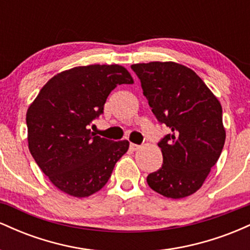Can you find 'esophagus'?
Segmentation results:
<instances>
[{
  "label": "esophagus",
  "instance_id": "obj_1",
  "mask_svg": "<svg viewBox=\"0 0 250 250\" xmlns=\"http://www.w3.org/2000/svg\"><path fill=\"white\" fill-rule=\"evenodd\" d=\"M129 148H130V150H137V149H140V146L139 145H135V143H130V146H129Z\"/></svg>",
  "mask_w": 250,
  "mask_h": 250
}]
</instances>
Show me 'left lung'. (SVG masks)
Instances as JSON below:
<instances>
[{
  "mask_svg": "<svg viewBox=\"0 0 250 250\" xmlns=\"http://www.w3.org/2000/svg\"><path fill=\"white\" fill-rule=\"evenodd\" d=\"M131 69L157 121L171 130L157 143L163 165L148 175V186L170 199L189 196L203 185L225 146L221 103L195 71L179 63H139Z\"/></svg>",
  "mask_w": 250,
  "mask_h": 250,
  "instance_id": "8db88e82",
  "label": "left lung"
}]
</instances>
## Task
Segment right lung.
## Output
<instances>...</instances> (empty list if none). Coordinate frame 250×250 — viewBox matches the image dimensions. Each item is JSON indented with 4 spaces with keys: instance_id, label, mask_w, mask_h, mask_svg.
<instances>
[{
    "instance_id": "add662e5",
    "label": "right lung",
    "mask_w": 250,
    "mask_h": 250,
    "mask_svg": "<svg viewBox=\"0 0 250 250\" xmlns=\"http://www.w3.org/2000/svg\"><path fill=\"white\" fill-rule=\"evenodd\" d=\"M133 77L119 64H91L57 74L44 84L27 111L28 146L41 170L55 187L87 197L104 187L128 141L114 142L89 129L103 114L117 84Z\"/></svg>"
}]
</instances>
